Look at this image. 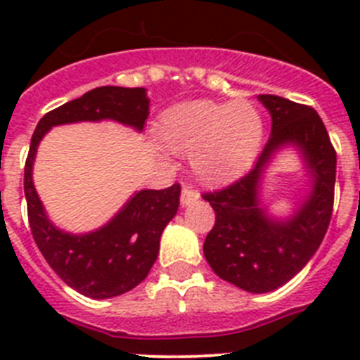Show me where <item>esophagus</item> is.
Instances as JSON below:
<instances>
[{
    "mask_svg": "<svg viewBox=\"0 0 360 360\" xmlns=\"http://www.w3.org/2000/svg\"><path fill=\"white\" fill-rule=\"evenodd\" d=\"M198 198H200L198 191L191 189V187H184L182 195H180V202H182L184 207H187V205H191V203H195Z\"/></svg>",
    "mask_w": 360,
    "mask_h": 360,
    "instance_id": "34e87169",
    "label": "esophagus"
}]
</instances>
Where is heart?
I'll return each mask as SVG.
<instances>
[{"label":"heart","instance_id":"heart-1","mask_svg":"<svg viewBox=\"0 0 360 360\" xmlns=\"http://www.w3.org/2000/svg\"><path fill=\"white\" fill-rule=\"evenodd\" d=\"M158 139L174 153L191 151L200 182L224 186L249 169L263 139V119L249 101H187L164 111Z\"/></svg>","mask_w":360,"mask_h":360}]
</instances>
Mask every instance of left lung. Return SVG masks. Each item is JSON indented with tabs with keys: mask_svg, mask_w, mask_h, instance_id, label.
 Here are the masks:
<instances>
[{
	"mask_svg": "<svg viewBox=\"0 0 360 360\" xmlns=\"http://www.w3.org/2000/svg\"><path fill=\"white\" fill-rule=\"evenodd\" d=\"M257 98L272 117L270 139L245 176L202 195L216 212L203 254L216 276L265 294L290 281L319 249L332 218L337 155L314 108L278 95ZM285 145H295L304 155L312 189L290 219L276 220L261 207L257 189L269 158Z\"/></svg>",
	"mask_w": 360,
	"mask_h": 360,
	"instance_id": "1",
	"label": "left lung"
}]
</instances>
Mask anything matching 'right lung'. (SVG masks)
<instances>
[{
	"instance_id": "right-lung-1",
	"label": "right lung",
	"mask_w": 360,
	"mask_h": 360,
	"mask_svg": "<svg viewBox=\"0 0 360 360\" xmlns=\"http://www.w3.org/2000/svg\"><path fill=\"white\" fill-rule=\"evenodd\" d=\"M149 115L144 88L101 86L49 111L37 122L25 164V196L32 236L59 278L94 299L129 292L157 262L160 236L180 205V184L167 189L139 191L104 227L88 234H70L52 224L32 182L37 146L53 126L111 119L142 131Z\"/></svg>"
}]
</instances>
